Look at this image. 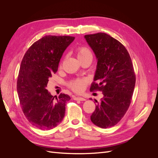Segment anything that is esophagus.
<instances>
[{
	"mask_svg": "<svg viewBox=\"0 0 158 158\" xmlns=\"http://www.w3.org/2000/svg\"><path fill=\"white\" fill-rule=\"evenodd\" d=\"M74 100H77V101H85V99L82 97H79V96H74L73 98Z\"/></svg>",
	"mask_w": 158,
	"mask_h": 158,
	"instance_id": "34e87169",
	"label": "esophagus"
}]
</instances>
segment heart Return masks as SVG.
I'll list each match as a JSON object with an SVG mask.
<instances>
[{
	"label": "heart",
	"mask_w": 158,
	"mask_h": 158,
	"mask_svg": "<svg viewBox=\"0 0 158 158\" xmlns=\"http://www.w3.org/2000/svg\"><path fill=\"white\" fill-rule=\"evenodd\" d=\"M77 56L78 59H82L87 58L89 56H92V52L90 50L85 47H79L77 50ZM87 80L84 79H78L72 82L70 84V88L73 89L74 92H80L85 89V85H86Z\"/></svg>",
	"instance_id": "heart-1"
}]
</instances>
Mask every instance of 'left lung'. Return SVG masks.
<instances>
[{
	"label": "left lung",
	"mask_w": 158,
	"mask_h": 158,
	"mask_svg": "<svg viewBox=\"0 0 158 158\" xmlns=\"http://www.w3.org/2000/svg\"><path fill=\"white\" fill-rule=\"evenodd\" d=\"M84 38L97 59L90 91L99 89L103 95L101 102L95 104L91 121L100 128L111 127L121 121L131 104L136 82L132 60L125 46L106 33Z\"/></svg>",
	"instance_id": "left-lung-1"
}]
</instances>
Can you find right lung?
I'll return each mask as SVG.
<instances>
[{"mask_svg":"<svg viewBox=\"0 0 158 158\" xmlns=\"http://www.w3.org/2000/svg\"><path fill=\"white\" fill-rule=\"evenodd\" d=\"M75 39L70 36L46 35L35 42L22 60L17 92L23 114L31 125L50 130L64 117L69 95L52 96L46 89L49 78L56 73L66 49Z\"/></svg>","mask_w":158,"mask_h":158,"instance_id":"1","label":"right lung"}]
</instances>
